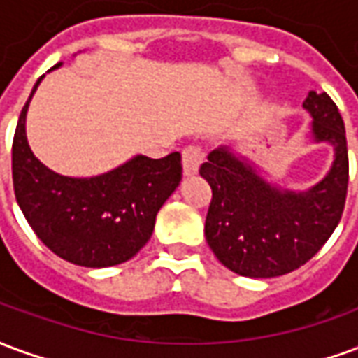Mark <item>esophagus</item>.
Segmentation results:
<instances>
[{
  "instance_id": "esophagus-1",
  "label": "esophagus",
  "mask_w": 358,
  "mask_h": 358,
  "mask_svg": "<svg viewBox=\"0 0 358 358\" xmlns=\"http://www.w3.org/2000/svg\"><path fill=\"white\" fill-rule=\"evenodd\" d=\"M203 161V151L197 145H187L182 151V166H184V174L186 176H194L199 171V164Z\"/></svg>"
}]
</instances>
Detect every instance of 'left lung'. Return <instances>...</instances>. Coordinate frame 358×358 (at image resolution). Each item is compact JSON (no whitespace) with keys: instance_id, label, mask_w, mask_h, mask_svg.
Here are the masks:
<instances>
[{"instance_id":"1","label":"left lung","mask_w":358,"mask_h":358,"mask_svg":"<svg viewBox=\"0 0 358 358\" xmlns=\"http://www.w3.org/2000/svg\"><path fill=\"white\" fill-rule=\"evenodd\" d=\"M303 109L313 117V141L334 148L330 171L313 187L293 192L272 184L230 145L213 149L199 169L213 189L207 243L240 276L274 278L299 268L339 224L349 182L343 118L328 94L308 92Z\"/></svg>"}]
</instances>
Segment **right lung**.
Here are the masks:
<instances>
[{"label":"right lung","instance_id":"1","mask_svg":"<svg viewBox=\"0 0 358 358\" xmlns=\"http://www.w3.org/2000/svg\"><path fill=\"white\" fill-rule=\"evenodd\" d=\"M42 78L20 110L13 138L17 203L43 245L61 259L86 268L126 263L148 243L157 213L178 187L182 157L178 151L163 159L136 155L92 178L53 172L27 140V110Z\"/></svg>","mask_w":358,"mask_h":358}]
</instances>
